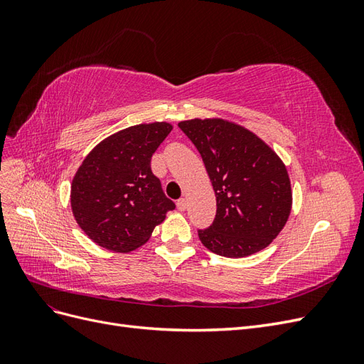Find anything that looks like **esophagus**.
I'll return each mask as SVG.
<instances>
[{
    "label": "esophagus",
    "mask_w": 364,
    "mask_h": 364,
    "mask_svg": "<svg viewBox=\"0 0 364 364\" xmlns=\"http://www.w3.org/2000/svg\"><path fill=\"white\" fill-rule=\"evenodd\" d=\"M176 205H178L179 211H185V209H186V200H185V199H179L178 203H176Z\"/></svg>",
    "instance_id": "esophagus-1"
}]
</instances>
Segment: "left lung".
Returning a JSON list of instances; mask_svg holds the SVG:
<instances>
[{"instance_id":"obj_1","label":"left lung","mask_w":364,"mask_h":364,"mask_svg":"<svg viewBox=\"0 0 364 364\" xmlns=\"http://www.w3.org/2000/svg\"><path fill=\"white\" fill-rule=\"evenodd\" d=\"M178 126L199 150L215 193V218L199 230L202 245L228 258L266 249L291 213L285 164L259 136L232 121L194 118Z\"/></svg>"}]
</instances>
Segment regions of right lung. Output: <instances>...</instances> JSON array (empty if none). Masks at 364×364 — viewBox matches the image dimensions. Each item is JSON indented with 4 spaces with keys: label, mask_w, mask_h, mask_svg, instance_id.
Instances as JSON below:
<instances>
[{
    "label": "right lung",
    "mask_w": 364,
    "mask_h": 364,
    "mask_svg": "<svg viewBox=\"0 0 364 364\" xmlns=\"http://www.w3.org/2000/svg\"><path fill=\"white\" fill-rule=\"evenodd\" d=\"M171 130L167 121L130 126L98 142L83 159L70 200L77 225L95 245L118 253L135 250L174 209L150 168Z\"/></svg>",
    "instance_id": "1"
}]
</instances>
